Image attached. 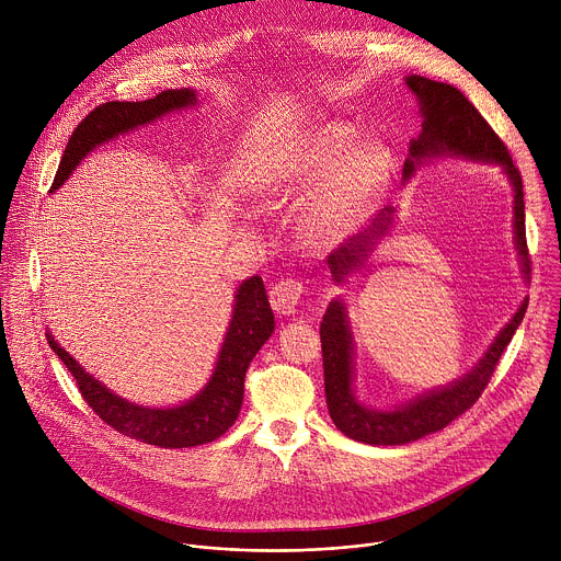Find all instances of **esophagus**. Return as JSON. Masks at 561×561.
I'll return each instance as SVG.
<instances>
[{
	"mask_svg": "<svg viewBox=\"0 0 561 561\" xmlns=\"http://www.w3.org/2000/svg\"><path fill=\"white\" fill-rule=\"evenodd\" d=\"M304 297V284L299 279H282L271 290V306L277 314H295Z\"/></svg>",
	"mask_w": 561,
	"mask_h": 561,
	"instance_id": "obj_1",
	"label": "esophagus"
}]
</instances>
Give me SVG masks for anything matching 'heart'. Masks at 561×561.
<instances>
[{
  "label": "heart",
  "instance_id": "1",
  "mask_svg": "<svg viewBox=\"0 0 561 561\" xmlns=\"http://www.w3.org/2000/svg\"><path fill=\"white\" fill-rule=\"evenodd\" d=\"M390 180V152L381 141H362L346 124L317 128L268 178V197L310 193L306 224L322 239H340L379 206Z\"/></svg>",
  "mask_w": 561,
  "mask_h": 561
}]
</instances>
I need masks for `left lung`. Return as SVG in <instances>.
<instances>
[{"label": "left lung", "mask_w": 561, "mask_h": 561, "mask_svg": "<svg viewBox=\"0 0 561 561\" xmlns=\"http://www.w3.org/2000/svg\"><path fill=\"white\" fill-rule=\"evenodd\" d=\"M404 82L417 98L422 115V133L411 139L409 159L404 162V182H409L422 164L439 157H457L468 159V162L500 167L513 186L515 249L519 255L522 277L528 282L530 266L524 226V186L508 148L455 87L433 82L422 75H409ZM394 213L397 210L392 206H386L368 230L351 237L346 244L329 255V268L337 286H344L353 273L364 268L377 244H381V239L390 232ZM526 306L528 299L522 301L511 322L497 333L482 359L466 375L446 386L422 392L399 407L373 409L355 397V337L346 304L342 297H335L327 308L322 327H319L324 357V390L333 424L351 439L373 446H404L446 428L484 392L504 348L522 324Z\"/></svg>", "instance_id": "8db88e82"}]
</instances>
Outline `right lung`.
Masks as SVG:
<instances>
[{
  "label": "right lung",
  "mask_w": 561,
  "mask_h": 561,
  "mask_svg": "<svg viewBox=\"0 0 561 561\" xmlns=\"http://www.w3.org/2000/svg\"><path fill=\"white\" fill-rule=\"evenodd\" d=\"M191 106H197L193 89L162 91L146 102H106L98 106L70 135L50 193H55L98 146ZM273 331L275 314L264 282L260 275H253L234 290L226 337L206 386L186 402L162 409L128 402L79 366L75 357L57 344L53 333H46V342L77 379L87 404L117 433L159 448H191L215 442L234 424L244 402L247 370Z\"/></svg>",
  "instance_id": "obj_1"
}]
</instances>
